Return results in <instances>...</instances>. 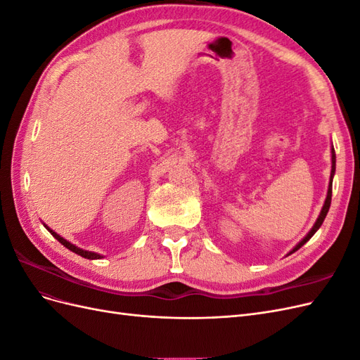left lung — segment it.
I'll return each instance as SVG.
<instances>
[{
	"mask_svg": "<svg viewBox=\"0 0 360 360\" xmlns=\"http://www.w3.org/2000/svg\"><path fill=\"white\" fill-rule=\"evenodd\" d=\"M335 163H336V156H335V148H333V146H332V171H330V180H329V189H328V197H326V201H324V205H323V209H321V212H320V216L317 217V221H315V224H314V226L311 228V231L304 236L302 240L294 246L291 250H290V254H292V252H296L297 249H300L304 243H307L309 238L317 233V230L321 226V224H323V221H324V217H326V214H328V212H329V207H330V201H332V181H333V176H335ZM288 254V255H290Z\"/></svg>",
	"mask_w": 360,
	"mask_h": 360,
	"instance_id": "8db88e82",
	"label": "left lung"
}]
</instances>
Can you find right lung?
Here are the masks:
<instances>
[{
    "instance_id": "1",
    "label": "right lung",
    "mask_w": 360,
    "mask_h": 360,
    "mask_svg": "<svg viewBox=\"0 0 360 360\" xmlns=\"http://www.w3.org/2000/svg\"><path fill=\"white\" fill-rule=\"evenodd\" d=\"M46 226V225H45ZM46 230L57 238V240L63 245V246H66L69 250H72V252H75V254H78V255H81V257H84V258H86V259H99V258H102V255H99V254H96V252H90V250H84V249H81V248H78V246H75V245H72L70 242H68L66 238H63L61 236H58L56 231H52L49 226H46Z\"/></svg>"
}]
</instances>
